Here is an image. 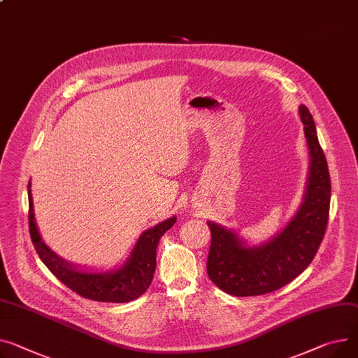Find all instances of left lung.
I'll return each mask as SVG.
<instances>
[{
  "label": "left lung",
  "mask_w": 358,
  "mask_h": 358,
  "mask_svg": "<svg viewBox=\"0 0 358 358\" xmlns=\"http://www.w3.org/2000/svg\"><path fill=\"white\" fill-rule=\"evenodd\" d=\"M299 116L311 161L303 201L288 226L265 245L249 248L233 230L207 223L211 231L207 273L226 294L256 296L285 287L309 266L324 239L331 200L329 171L313 115L305 105L299 106Z\"/></svg>",
  "instance_id": "obj_1"
}]
</instances>
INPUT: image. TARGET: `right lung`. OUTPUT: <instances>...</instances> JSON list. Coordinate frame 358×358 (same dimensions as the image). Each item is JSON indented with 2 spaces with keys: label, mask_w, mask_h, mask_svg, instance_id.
Wrapping results in <instances>:
<instances>
[{
  "label": "right lung",
  "mask_w": 358,
  "mask_h": 358,
  "mask_svg": "<svg viewBox=\"0 0 358 358\" xmlns=\"http://www.w3.org/2000/svg\"><path fill=\"white\" fill-rule=\"evenodd\" d=\"M176 222V217H170L142 233L129 259L119 269L96 273L83 272L70 266V264L60 259L41 241L34 220L33 197L29 182V226L36 252L43 264L63 285L86 299L124 303L144 294L154 278L158 242L161 236L171 229Z\"/></svg>",
  "instance_id": "obj_1"
}]
</instances>
